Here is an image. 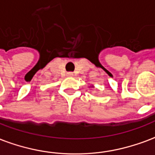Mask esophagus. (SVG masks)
Listing matches in <instances>:
<instances>
[{
	"mask_svg": "<svg viewBox=\"0 0 155 155\" xmlns=\"http://www.w3.org/2000/svg\"><path fill=\"white\" fill-rule=\"evenodd\" d=\"M67 75H68V76H72V75H73V73H72V72H68V73H67Z\"/></svg>",
	"mask_w": 155,
	"mask_h": 155,
	"instance_id": "esophagus-1",
	"label": "esophagus"
}]
</instances>
